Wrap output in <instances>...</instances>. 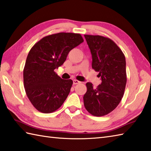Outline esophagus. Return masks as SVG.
<instances>
[{
  "mask_svg": "<svg viewBox=\"0 0 151 151\" xmlns=\"http://www.w3.org/2000/svg\"><path fill=\"white\" fill-rule=\"evenodd\" d=\"M81 83V82L77 81V80H73V84H78Z\"/></svg>",
  "mask_w": 151,
  "mask_h": 151,
  "instance_id": "1",
  "label": "esophagus"
}]
</instances>
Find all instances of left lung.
Returning <instances> with one entry per match:
<instances>
[{"instance_id": "8db88e82", "label": "left lung", "mask_w": 151, "mask_h": 151, "mask_svg": "<svg viewBox=\"0 0 151 151\" xmlns=\"http://www.w3.org/2000/svg\"><path fill=\"white\" fill-rule=\"evenodd\" d=\"M92 57V69L99 72L101 83L96 88L87 82L84 105L96 116L110 113L120 103L124 93L127 78L126 59L122 50L110 38L85 35Z\"/></svg>"}]
</instances>
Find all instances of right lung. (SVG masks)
Wrapping results in <instances>:
<instances>
[{
    "mask_svg": "<svg viewBox=\"0 0 151 151\" xmlns=\"http://www.w3.org/2000/svg\"><path fill=\"white\" fill-rule=\"evenodd\" d=\"M83 42L80 34L59 32L42 38L32 47L23 69V82L27 96L38 111L53 113L65 101L73 81L61 78L54 70Z\"/></svg>",
    "mask_w": 151,
    "mask_h": 151,
    "instance_id": "1",
    "label": "right lung"
}]
</instances>
